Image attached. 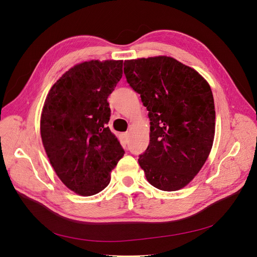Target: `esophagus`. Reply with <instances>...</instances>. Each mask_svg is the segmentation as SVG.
Instances as JSON below:
<instances>
[{"mask_svg":"<svg viewBox=\"0 0 257 257\" xmlns=\"http://www.w3.org/2000/svg\"><path fill=\"white\" fill-rule=\"evenodd\" d=\"M123 138H124V140L127 142V141H128V139H129V133H128V132L123 133Z\"/></svg>","mask_w":257,"mask_h":257,"instance_id":"34e87169","label":"esophagus"}]
</instances>
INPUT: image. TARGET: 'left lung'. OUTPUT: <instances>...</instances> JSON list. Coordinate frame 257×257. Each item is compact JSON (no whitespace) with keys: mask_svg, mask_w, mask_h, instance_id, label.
<instances>
[{"mask_svg":"<svg viewBox=\"0 0 257 257\" xmlns=\"http://www.w3.org/2000/svg\"><path fill=\"white\" fill-rule=\"evenodd\" d=\"M124 74L150 118V144L139 164L151 185L178 191L190 183L210 153L215 128L207 81L176 59L125 60Z\"/></svg>","mask_w":257,"mask_h":257,"instance_id":"left-lung-1","label":"left lung"}]
</instances>
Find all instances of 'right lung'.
Masks as SVG:
<instances>
[{"label":"right lung","instance_id":"1","mask_svg":"<svg viewBox=\"0 0 257 257\" xmlns=\"http://www.w3.org/2000/svg\"><path fill=\"white\" fill-rule=\"evenodd\" d=\"M123 75V60L73 66L46 98L40 134L50 163L66 187L81 196L100 193L125 151L107 127V98Z\"/></svg>","mask_w":257,"mask_h":257}]
</instances>
